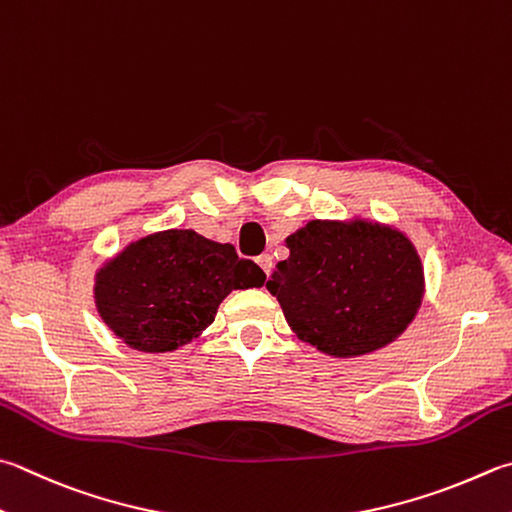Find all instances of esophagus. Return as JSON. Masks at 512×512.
<instances>
[{
    "mask_svg": "<svg viewBox=\"0 0 512 512\" xmlns=\"http://www.w3.org/2000/svg\"><path fill=\"white\" fill-rule=\"evenodd\" d=\"M256 263L260 265V269H263L265 274L272 272V256H269V254H260V256L256 258Z\"/></svg>",
    "mask_w": 512,
    "mask_h": 512,
    "instance_id": "34e87169",
    "label": "esophagus"
}]
</instances>
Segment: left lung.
<instances>
[{"label":"left lung","instance_id":"left-lung-1","mask_svg":"<svg viewBox=\"0 0 512 512\" xmlns=\"http://www.w3.org/2000/svg\"><path fill=\"white\" fill-rule=\"evenodd\" d=\"M267 289L305 343L332 356H359L397 339L423 294L410 240L374 223L312 220L287 238Z\"/></svg>","mask_w":512,"mask_h":512}]
</instances>
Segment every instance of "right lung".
Segmentation results:
<instances>
[{
  "label": "right lung",
  "mask_w": 512,
  "mask_h": 512,
  "mask_svg": "<svg viewBox=\"0 0 512 512\" xmlns=\"http://www.w3.org/2000/svg\"><path fill=\"white\" fill-rule=\"evenodd\" d=\"M265 272L191 229H169L129 245L100 269L95 301L120 339L140 352L189 343L214 321L231 289L260 287Z\"/></svg>",
  "instance_id": "right-lung-1"
}]
</instances>
